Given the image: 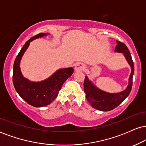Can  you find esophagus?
I'll list each match as a JSON object with an SVG mask.
<instances>
[{
    "mask_svg": "<svg viewBox=\"0 0 146 146\" xmlns=\"http://www.w3.org/2000/svg\"><path fill=\"white\" fill-rule=\"evenodd\" d=\"M84 68H85V66L83 64L79 63V64H77L75 65L74 69L75 71H84Z\"/></svg>",
    "mask_w": 146,
    "mask_h": 146,
    "instance_id": "esophagus-1",
    "label": "esophagus"
}]
</instances>
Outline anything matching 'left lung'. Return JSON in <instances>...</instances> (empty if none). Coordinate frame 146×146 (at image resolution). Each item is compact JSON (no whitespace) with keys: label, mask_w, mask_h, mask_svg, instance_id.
Segmentation results:
<instances>
[{"label":"left lung","mask_w":146,"mask_h":146,"mask_svg":"<svg viewBox=\"0 0 146 146\" xmlns=\"http://www.w3.org/2000/svg\"><path fill=\"white\" fill-rule=\"evenodd\" d=\"M116 42L117 45L115 46V52L123 53L127 62L131 68V73L129 76L128 84L126 88L119 93H108L98 88L87 76H85L84 82V90L87 100L93 108L102 111H109L118 106L128 96L132 89L134 64L131 55L125 44L119 41Z\"/></svg>","instance_id":"obj_1"}]
</instances>
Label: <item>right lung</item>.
Masks as SVG:
<instances>
[{
  "instance_id": "obj_1",
  "label": "right lung",
  "mask_w": 146,
  "mask_h": 146,
  "mask_svg": "<svg viewBox=\"0 0 146 146\" xmlns=\"http://www.w3.org/2000/svg\"><path fill=\"white\" fill-rule=\"evenodd\" d=\"M48 35L49 33H39L27 41L18 54L14 64L13 84L15 89L27 103L34 107H42L50 104L57 98L64 82L73 73L72 67L60 68L49 78L40 82L30 81L22 74L20 64L30 42L33 40Z\"/></svg>"
}]
</instances>
